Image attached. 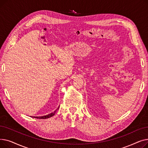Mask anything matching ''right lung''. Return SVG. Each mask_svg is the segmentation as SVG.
<instances>
[{
    "mask_svg": "<svg viewBox=\"0 0 148 148\" xmlns=\"http://www.w3.org/2000/svg\"><path fill=\"white\" fill-rule=\"evenodd\" d=\"M59 107L58 108V109H59ZM56 112V110H55L54 112L51 113H50V114H47V115L42 116H34L33 118H36V119H47V118H50V117H52V116H54V114H55Z\"/></svg>",
    "mask_w": 148,
    "mask_h": 148,
    "instance_id": "1",
    "label": "right lung"
}]
</instances>
